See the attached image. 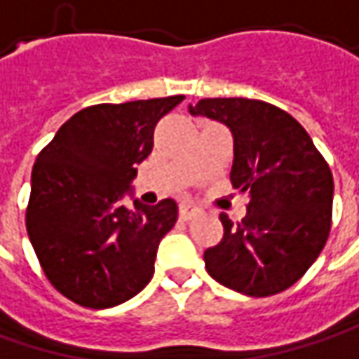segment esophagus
I'll return each instance as SVG.
<instances>
[{
	"mask_svg": "<svg viewBox=\"0 0 359 359\" xmlns=\"http://www.w3.org/2000/svg\"><path fill=\"white\" fill-rule=\"evenodd\" d=\"M200 214H202V210L194 204H182L180 206V218L182 220H191L194 216H200Z\"/></svg>",
	"mask_w": 359,
	"mask_h": 359,
	"instance_id": "esophagus-1",
	"label": "esophagus"
}]
</instances>
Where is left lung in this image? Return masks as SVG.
Here are the masks:
<instances>
[{
  "instance_id": "8db88e82",
  "label": "left lung",
  "mask_w": 359,
  "mask_h": 359,
  "mask_svg": "<svg viewBox=\"0 0 359 359\" xmlns=\"http://www.w3.org/2000/svg\"><path fill=\"white\" fill-rule=\"evenodd\" d=\"M194 117L226 125L234 141L232 186L248 196L241 224L204 252L208 275L248 297L289 289L323 250L332 228L333 177L309 133L289 113L252 99H202Z\"/></svg>"
}]
</instances>
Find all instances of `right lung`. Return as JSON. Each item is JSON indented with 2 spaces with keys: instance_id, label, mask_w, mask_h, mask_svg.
<instances>
[{
  "instance_id": "right-lung-1",
  "label": "right lung",
  "mask_w": 359,
  "mask_h": 359,
  "mask_svg": "<svg viewBox=\"0 0 359 359\" xmlns=\"http://www.w3.org/2000/svg\"><path fill=\"white\" fill-rule=\"evenodd\" d=\"M182 95L95 104L56 131L32 170L26 228L50 283L70 301L109 309L129 301L151 280L161 238L177 220L168 198L135 210L137 165L151 153L157 121Z\"/></svg>"
}]
</instances>
